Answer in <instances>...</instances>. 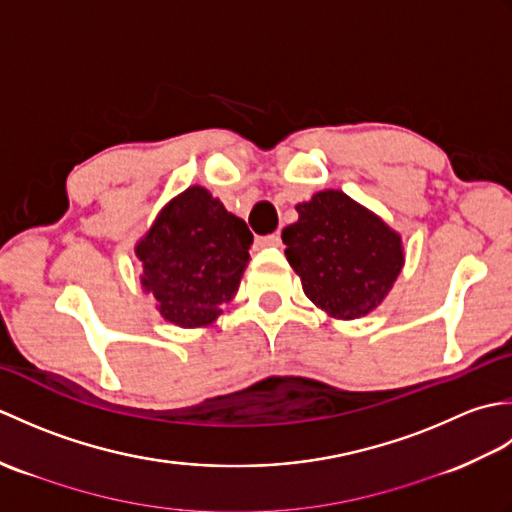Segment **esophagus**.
<instances>
[{
	"mask_svg": "<svg viewBox=\"0 0 512 512\" xmlns=\"http://www.w3.org/2000/svg\"><path fill=\"white\" fill-rule=\"evenodd\" d=\"M279 242H281V237H279L277 233L262 235V237H257V239H255V244H257V246H262V248H266V246H279Z\"/></svg>",
	"mask_w": 512,
	"mask_h": 512,
	"instance_id": "esophagus-1",
	"label": "esophagus"
}]
</instances>
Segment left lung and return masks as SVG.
Here are the masks:
<instances>
[{
	"mask_svg": "<svg viewBox=\"0 0 512 512\" xmlns=\"http://www.w3.org/2000/svg\"><path fill=\"white\" fill-rule=\"evenodd\" d=\"M299 220L281 233L286 257L314 306L334 319L372 312L405 264L396 231L343 191H319L297 204Z\"/></svg>",
	"mask_w": 512,
	"mask_h": 512,
	"instance_id": "obj_1",
	"label": "left lung"
}]
</instances>
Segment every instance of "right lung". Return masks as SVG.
I'll use <instances>...</instances> for the list:
<instances>
[{
    "mask_svg": "<svg viewBox=\"0 0 512 512\" xmlns=\"http://www.w3.org/2000/svg\"><path fill=\"white\" fill-rule=\"evenodd\" d=\"M253 233L202 187L173 198L136 244L140 284L162 319L180 328L211 325L235 297Z\"/></svg>",
    "mask_w": 512,
    "mask_h": 512,
    "instance_id": "right-lung-1",
    "label": "right lung"
}]
</instances>
